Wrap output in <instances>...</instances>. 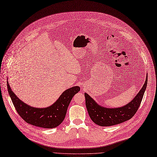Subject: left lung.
Returning <instances> with one entry per match:
<instances>
[{"label":"left lung","mask_w":157,"mask_h":157,"mask_svg":"<svg viewBox=\"0 0 157 157\" xmlns=\"http://www.w3.org/2000/svg\"><path fill=\"white\" fill-rule=\"evenodd\" d=\"M147 83V75L142 88L134 99L127 105L118 108L103 107L98 105L88 94L85 93L86 107L90 119L100 126L114 125L130 120L140 105Z\"/></svg>","instance_id":"obj_1"}]
</instances>
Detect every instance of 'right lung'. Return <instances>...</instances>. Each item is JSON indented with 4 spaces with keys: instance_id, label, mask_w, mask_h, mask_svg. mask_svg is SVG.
<instances>
[{
    "instance_id": "obj_1",
    "label": "right lung",
    "mask_w": 157,
    "mask_h": 157,
    "mask_svg": "<svg viewBox=\"0 0 157 157\" xmlns=\"http://www.w3.org/2000/svg\"><path fill=\"white\" fill-rule=\"evenodd\" d=\"M7 86L11 101L20 117L29 124L46 129L54 128L63 122L73 96L80 90L79 86H73L64 91L59 99L51 106L36 108L19 99L11 90L8 82Z\"/></svg>"
}]
</instances>
